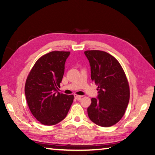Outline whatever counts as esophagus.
Wrapping results in <instances>:
<instances>
[{
    "label": "esophagus",
    "instance_id": "1",
    "mask_svg": "<svg viewBox=\"0 0 155 155\" xmlns=\"http://www.w3.org/2000/svg\"><path fill=\"white\" fill-rule=\"evenodd\" d=\"M74 96L75 98H76L77 100H81L82 98V96H78V95H77V94H74Z\"/></svg>",
    "mask_w": 155,
    "mask_h": 155
}]
</instances>
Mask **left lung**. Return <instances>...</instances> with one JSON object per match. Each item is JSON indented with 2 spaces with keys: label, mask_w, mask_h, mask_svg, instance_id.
I'll return each mask as SVG.
<instances>
[{
  "label": "left lung",
  "mask_w": 155,
  "mask_h": 155,
  "mask_svg": "<svg viewBox=\"0 0 155 155\" xmlns=\"http://www.w3.org/2000/svg\"><path fill=\"white\" fill-rule=\"evenodd\" d=\"M89 61L91 79L98 85V98H92L88 117L101 127H110L124 116L129 101V86L125 72L114 57L105 51H84Z\"/></svg>",
  "instance_id": "8db88e82"
}]
</instances>
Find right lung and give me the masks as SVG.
Returning <instances> with one entry per match:
<instances>
[{"instance_id":"add662e5","label":"right lung","mask_w":155,"mask_h":155,"mask_svg":"<svg viewBox=\"0 0 155 155\" xmlns=\"http://www.w3.org/2000/svg\"><path fill=\"white\" fill-rule=\"evenodd\" d=\"M69 51H51L39 58L25 84V95L32 115L41 124L53 125L64 120L74 100L73 95L57 92L64 74Z\"/></svg>"}]
</instances>
